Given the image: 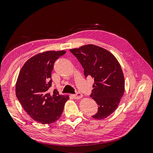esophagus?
I'll return each mask as SVG.
<instances>
[{
    "instance_id": "1",
    "label": "esophagus",
    "mask_w": 153,
    "mask_h": 153,
    "mask_svg": "<svg viewBox=\"0 0 153 153\" xmlns=\"http://www.w3.org/2000/svg\"><path fill=\"white\" fill-rule=\"evenodd\" d=\"M72 96H73V98H75V99H80V98H82L83 95H82L81 93L77 92L76 94H73V95H72Z\"/></svg>"
}]
</instances>
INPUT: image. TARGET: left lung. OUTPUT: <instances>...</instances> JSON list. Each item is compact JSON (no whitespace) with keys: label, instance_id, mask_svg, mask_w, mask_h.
Segmentation results:
<instances>
[{"label":"left lung","instance_id":"obj_1","mask_svg":"<svg viewBox=\"0 0 153 153\" xmlns=\"http://www.w3.org/2000/svg\"><path fill=\"white\" fill-rule=\"evenodd\" d=\"M70 51L81 63L85 77L94 79L90 97L98 105L95 119H104L118 108L124 92V77L120 63L108 50L86 45Z\"/></svg>","mask_w":153,"mask_h":153}]
</instances>
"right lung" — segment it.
Segmentation results:
<instances>
[{
	"mask_svg": "<svg viewBox=\"0 0 153 153\" xmlns=\"http://www.w3.org/2000/svg\"><path fill=\"white\" fill-rule=\"evenodd\" d=\"M65 53L48 51L34 55L25 63L16 80V98L32 119L43 124L57 120L69 99L56 89L53 93L49 91L54 63Z\"/></svg>",
	"mask_w": 153,
	"mask_h": 153,
	"instance_id": "1",
	"label": "right lung"
}]
</instances>
